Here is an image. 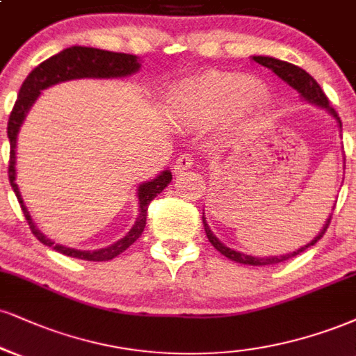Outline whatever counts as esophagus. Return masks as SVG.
Here are the masks:
<instances>
[{"mask_svg": "<svg viewBox=\"0 0 356 356\" xmlns=\"http://www.w3.org/2000/svg\"><path fill=\"white\" fill-rule=\"evenodd\" d=\"M192 165H194V157H192L191 154H182V156H179L177 159H175L174 170L177 174H182L186 172L187 169H191Z\"/></svg>", "mask_w": 356, "mask_h": 356, "instance_id": "esophagus-1", "label": "esophagus"}]
</instances>
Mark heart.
<instances>
[{
	"instance_id": "b5f03b06",
	"label": "heart",
	"mask_w": 356,
	"mask_h": 356,
	"mask_svg": "<svg viewBox=\"0 0 356 356\" xmlns=\"http://www.w3.org/2000/svg\"><path fill=\"white\" fill-rule=\"evenodd\" d=\"M270 94L264 86L238 72H207L179 86L170 94L174 115L191 126H205L237 113L260 114L267 109Z\"/></svg>"
}]
</instances>
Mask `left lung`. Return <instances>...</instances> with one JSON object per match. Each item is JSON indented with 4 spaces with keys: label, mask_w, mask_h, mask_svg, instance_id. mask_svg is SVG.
Wrapping results in <instances>:
<instances>
[{
    "label": "left lung",
    "mask_w": 356,
    "mask_h": 356,
    "mask_svg": "<svg viewBox=\"0 0 356 356\" xmlns=\"http://www.w3.org/2000/svg\"><path fill=\"white\" fill-rule=\"evenodd\" d=\"M252 59H254L255 63H259V64H262V66L268 67V70H272L278 76V78L284 79L285 83L292 86L293 89H297V91L302 94L303 99L308 101V102H314V104L322 106V108L327 109L328 113L337 119L338 126H340V129H341V121H340V118H338V113L332 108V106H330L328 97L325 96V92L322 91V88H320L318 83H316V81L312 78V76L308 74L307 71H303L302 67L295 66V64H290V63H286V61H280V59H275V58H268V56H254V58H252ZM330 220H332V216L328 217L327 224H325V227L322 229V232L316 235V237L310 243H307L305 247L298 248V250L292 252V254L280 255V257H265V259H259V257H252V255L241 254V252L232 250V248L225 247L224 243H220L219 241H217L216 235L211 232V229H209V225H207V222H205V219H204V227H205V234H207V238H209V241H211L212 245L216 247L222 255H225L227 259L235 260V262L245 264V265H273V264L285 262V260H289V259H292V257H295V255L302 254V252L307 250L308 247L315 245V243L323 237V234L327 232V229H328V225H330Z\"/></svg>",
    "instance_id": "left-lung-1"
}]
</instances>
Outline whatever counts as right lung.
I'll return each mask as SVG.
<instances>
[{
	"mask_svg": "<svg viewBox=\"0 0 356 356\" xmlns=\"http://www.w3.org/2000/svg\"><path fill=\"white\" fill-rule=\"evenodd\" d=\"M139 70V63L137 58L132 54L126 53H113V51L96 49V48H84V46H72L61 51V53L51 56L49 59L42 61L40 66L34 67L29 72V76L24 79L23 86H21L18 99L15 102L10 119H8V139H10V167H8V175H10V182L13 191H15L18 202L21 205L24 217H26L29 229L44 245L53 247L56 252L64 254L67 257H74V259L81 260H92V262H104V260H111L119 254H122L127 247H131L137 238L144 232L145 219H147V207L152 202L154 197L161 194L165 189L167 184L172 181V174L169 170H164L159 177L152 179L151 182H144L139 186V217H137L134 227L126 237L121 238L119 242L113 243V245L99 248V250H74V248L58 245L46 238L40 230L36 229L31 220V216L24 207L23 199H21L18 184H16V139H18L19 126L23 124L24 118L33 102L40 96L42 89L49 88V86L63 83V81L70 79H79V78H122V76L132 74Z\"/></svg>",
	"mask_w": 356,
	"mask_h": 356,
	"instance_id": "obj_1",
	"label": "right lung"
}]
</instances>
